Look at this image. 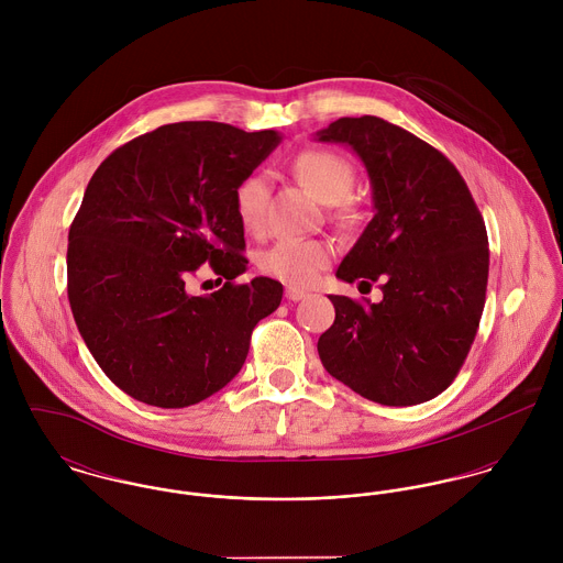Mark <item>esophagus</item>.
I'll list each match as a JSON object with an SVG mask.
<instances>
[{"mask_svg":"<svg viewBox=\"0 0 563 563\" xmlns=\"http://www.w3.org/2000/svg\"><path fill=\"white\" fill-rule=\"evenodd\" d=\"M308 297V292L306 290H301V288H286V299L288 301H301V299H306Z\"/></svg>","mask_w":563,"mask_h":563,"instance_id":"obj_1","label":"esophagus"}]
</instances>
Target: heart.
Here are the masks:
<instances>
[{"label": "heart", "instance_id": "heart-1", "mask_svg": "<svg viewBox=\"0 0 563 563\" xmlns=\"http://www.w3.org/2000/svg\"><path fill=\"white\" fill-rule=\"evenodd\" d=\"M295 175L321 199L340 203L355 186V166L331 150H308L292 161ZM234 208L244 232L260 234L266 225L268 179L264 173H251L234 192ZM344 214V212H340ZM333 249L319 239H282L260 251L257 268L290 286H310L329 266Z\"/></svg>", "mask_w": 563, "mask_h": 563}]
</instances>
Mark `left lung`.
I'll return each mask as SVG.
<instances>
[{"mask_svg": "<svg viewBox=\"0 0 563 563\" xmlns=\"http://www.w3.org/2000/svg\"><path fill=\"white\" fill-rule=\"evenodd\" d=\"M364 162L375 217L335 271L379 282L384 299L331 295L319 338L324 371L368 401L418 405L457 377L477 335L487 288L482 212L444 154L379 117H342L317 132Z\"/></svg>", "mask_w": 563, "mask_h": 563, "instance_id": "obj_1", "label": "left lung"}]
</instances>
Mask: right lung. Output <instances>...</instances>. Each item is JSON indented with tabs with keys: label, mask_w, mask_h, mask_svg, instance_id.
I'll return each mask as SVG.
<instances>
[{
	"label": "right lung",
	"mask_w": 563,
	"mask_h": 563,
	"mask_svg": "<svg viewBox=\"0 0 563 563\" xmlns=\"http://www.w3.org/2000/svg\"><path fill=\"white\" fill-rule=\"evenodd\" d=\"M279 141L275 130L170 123L90 177L69 230V303L95 362L132 399L177 409L212 397L279 308V282H234L246 271L234 192ZM206 261L224 286L197 298L187 282Z\"/></svg>",
	"instance_id": "obj_1"
}]
</instances>
